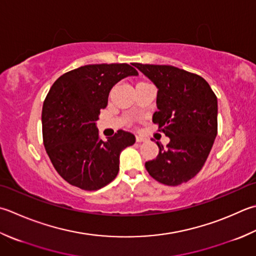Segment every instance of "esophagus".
<instances>
[{"label": "esophagus", "mask_w": 256, "mask_h": 256, "mask_svg": "<svg viewBox=\"0 0 256 256\" xmlns=\"http://www.w3.org/2000/svg\"><path fill=\"white\" fill-rule=\"evenodd\" d=\"M146 140H148V138L142 136V135H136V142H138V143L145 142V141H146Z\"/></svg>", "instance_id": "obj_1"}]
</instances>
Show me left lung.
Instances as JSON below:
<instances>
[{
  "label": "left lung",
  "mask_w": 256,
  "mask_h": 256,
  "mask_svg": "<svg viewBox=\"0 0 256 256\" xmlns=\"http://www.w3.org/2000/svg\"><path fill=\"white\" fill-rule=\"evenodd\" d=\"M158 88V124L170 143L156 142L158 155L145 163L158 182L176 186L194 178L206 161L218 134V98L198 74L171 65L133 63Z\"/></svg>",
  "instance_id": "8db88e82"
}]
</instances>
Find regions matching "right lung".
I'll return each mask as SVG.
<instances>
[{
  "instance_id": "obj_1",
  "label": "right lung",
  "mask_w": 256,
  "mask_h": 256,
  "mask_svg": "<svg viewBox=\"0 0 256 256\" xmlns=\"http://www.w3.org/2000/svg\"><path fill=\"white\" fill-rule=\"evenodd\" d=\"M136 75L126 63L84 65L61 75L50 88L42 108L43 142L68 183L95 191L116 178L120 154L135 143V136L118 130L103 141L96 121L114 85Z\"/></svg>"
}]
</instances>
